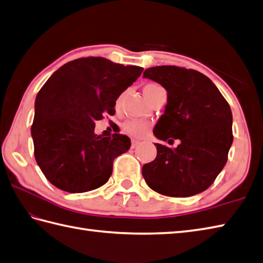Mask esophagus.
I'll return each instance as SVG.
<instances>
[{
	"label": "esophagus",
	"mask_w": 263,
	"mask_h": 263,
	"mask_svg": "<svg viewBox=\"0 0 263 263\" xmlns=\"http://www.w3.org/2000/svg\"><path fill=\"white\" fill-rule=\"evenodd\" d=\"M139 144H140V141L136 140V139H133V140L131 141V148L135 149V148H137L139 146Z\"/></svg>",
	"instance_id": "1"
}]
</instances>
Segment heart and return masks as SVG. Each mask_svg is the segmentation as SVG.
Masks as SVG:
<instances>
[{"mask_svg": "<svg viewBox=\"0 0 263 263\" xmlns=\"http://www.w3.org/2000/svg\"><path fill=\"white\" fill-rule=\"evenodd\" d=\"M160 88L158 85H155V83H150V85H147L143 89V92H152L156 89ZM121 98L117 100V105L120 104ZM124 130L133 137H143L146 136L147 133L150 130V124L147 122H142V121H137V120H131L124 123Z\"/></svg>", "mask_w": 263, "mask_h": 263, "instance_id": "b5f03b06", "label": "heart"}]
</instances>
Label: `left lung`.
<instances>
[{
	"instance_id": "left-lung-1",
	"label": "left lung",
	"mask_w": 263,
	"mask_h": 263,
	"mask_svg": "<svg viewBox=\"0 0 263 263\" xmlns=\"http://www.w3.org/2000/svg\"><path fill=\"white\" fill-rule=\"evenodd\" d=\"M143 78L167 91V104L154 128L159 140L178 139L174 149L155 143L157 156L143 165L150 189L167 197L185 198L203 192L224 168L233 143L230 105L208 77L195 70L161 65ZM172 140V139H171Z\"/></svg>"
}]
</instances>
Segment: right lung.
<instances>
[{
  "label": "right lung",
  "mask_w": 263,
  "mask_h": 263,
  "mask_svg": "<svg viewBox=\"0 0 263 263\" xmlns=\"http://www.w3.org/2000/svg\"><path fill=\"white\" fill-rule=\"evenodd\" d=\"M143 71L104 58H82L61 66L35 100L31 137L35 158L54 186L69 193L98 189L108 181L128 137L95 135V122L115 114L116 99Z\"/></svg>",
  "instance_id": "right-lung-1"
}]
</instances>
